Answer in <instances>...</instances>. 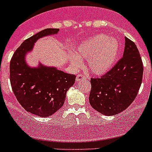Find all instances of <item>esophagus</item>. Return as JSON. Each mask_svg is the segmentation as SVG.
<instances>
[{
	"instance_id": "1",
	"label": "esophagus",
	"mask_w": 152,
	"mask_h": 152,
	"mask_svg": "<svg viewBox=\"0 0 152 152\" xmlns=\"http://www.w3.org/2000/svg\"><path fill=\"white\" fill-rule=\"evenodd\" d=\"M88 78V76L86 75H82V74H78L76 77V81H80V80H83V79H87Z\"/></svg>"
}]
</instances>
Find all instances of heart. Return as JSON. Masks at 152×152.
Instances as JSON below:
<instances>
[{
    "mask_svg": "<svg viewBox=\"0 0 152 152\" xmlns=\"http://www.w3.org/2000/svg\"><path fill=\"white\" fill-rule=\"evenodd\" d=\"M119 42L116 39L99 34L82 42L77 48V56L72 55V62L77 67L81 64V58H88L90 69L96 75L107 72L117 56Z\"/></svg>",
    "mask_w": 152,
    "mask_h": 152,
    "instance_id": "b5f03b06",
    "label": "heart"
}]
</instances>
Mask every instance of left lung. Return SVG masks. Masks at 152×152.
I'll return each instance as SVG.
<instances>
[{
	"mask_svg": "<svg viewBox=\"0 0 152 152\" xmlns=\"http://www.w3.org/2000/svg\"><path fill=\"white\" fill-rule=\"evenodd\" d=\"M123 57L100 77H91L89 102L100 113L123 112L136 97L142 84L143 64L134 42L125 37Z\"/></svg>",
	"mask_w": 152,
	"mask_h": 152,
	"instance_id": "obj_1",
	"label": "left lung"
}]
</instances>
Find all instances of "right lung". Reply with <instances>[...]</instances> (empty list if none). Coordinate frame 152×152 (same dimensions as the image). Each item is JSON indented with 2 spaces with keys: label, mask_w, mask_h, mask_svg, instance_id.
<instances>
[{
  "label": "right lung",
  "mask_w": 152,
  "mask_h": 152,
  "mask_svg": "<svg viewBox=\"0 0 152 152\" xmlns=\"http://www.w3.org/2000/svg\"><path fill=\"white\" fill-rule=\"evenodd\" d=\"M58 29L48 28L23 42L13 53L10 63V80L13 94L27 112L47 117L63 106L67 91L75 82L76 75L55 68L27 66L24 57L38 39L56 34Z\"/></svg>",
  "instance_id": "right-lung-1"
}]
</instances>
